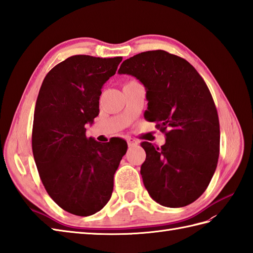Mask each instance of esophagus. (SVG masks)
<instances>
[{
	"mask_svg": "<svg viewBox=\"0 0 253 253\" xmlns=\"http://www.w3.org/2000/svg\"><path fill=\"white\" fill-rule=\"evenodd\" d=\"M126 142H127V145L130 146V147H135V146H137L139 144L137 139L133 138V137H126Z\"/></svg>",
	"mask_w": 253,
	"mask_h": 253,
	"instance_id": "esophagus-1",
	"label": "esophagus"
}]
</instances>
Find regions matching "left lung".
<instances>
[{"label":"left lung","mask_w":253,"mask_h":253,"mask_svg":"<svg viewBox=\"0 0 253 253\" xmlns=\"http://www.w3.org/2000/svg\"><path fill=\"white\" fill-rule=\"evenodd\" d=\"M119 74L131 75L146 87L148 110L166 144L143 142L146 159L141 174L156 203L181 208L204 194L217 166L220 123L206 82L187 60L162 49L126 59Z\"/></svg>","instance_id":"1"}]
</instances>
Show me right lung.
<instances>
[{"mask_svg":"<svg viewBox=\"0 0 253 253\" xmlns=\"http://www.w3.org/2000/svg\"><path fill=\"white\" fill-rule=\"evenodd\" d=\"M122 57L71 56L50 69L39 92L32 126V153L49 197L79 216L102 210L114 189V175L127 145L86 136V123L99 112L104 83Z\"/></svg>","mask_w":253,"mask_h":253,"instance_id":"obj_1","label":"right lung"}]
</instances>
